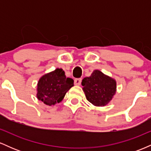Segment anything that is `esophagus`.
I'll use <instances>...</instances> for the list:
<instances>
[{
	"instance_id": "obj_1",
	"label": "esophagus",
	"mask_w": 151,
	"mask_h": 151,
	"mask_svg": "<svg viewBox=\"0 0 151 151\" xmlns=\"http://www.w3.org/2000/svg\"><path fill=\"white\" fill-rule=\"evenodd\" d=\"M81 79H80V78L74 79V84H75V85L79 86L81 84Z\"/></svg>"
}]
</instances>
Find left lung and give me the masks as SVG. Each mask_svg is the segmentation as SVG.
Listing matches in <instances>:
<instances>
[{"mask_svg": "<svg viewBox=\"0 0 151 151\" xmlns=\"http://www.w3.org/2000/svg\"><path fill=\"white\" fill-rule=\"evenodd\" d=\"M86 99L96 106H104L111 101L116 91V81L99 70H94L90 77L81 81Z\"/></svg>", "mask_w": 151, "mask_h": 151, "instance_id": "8db88e82", "label": "left lung"}]
</instances>
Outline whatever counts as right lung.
<instances>
[{
	"label": "right lung",
	"instance_id": "add662e5",
	"mask_svg": "<svg viewBox=\"0 0 151 151\" xmlns=\"http://www.w3.org/2000/svg\"><path fill=\"white\" fill-rule=\"evenodd\" d=\"M73 86V79L66 77L65 71L58 68L39 79L37 98L45 104L54 106L62 101L66 93Z\"/></svg>",
	"mask_w": 151,
	"mask_h": 151
}]
</instances>
